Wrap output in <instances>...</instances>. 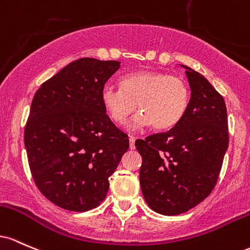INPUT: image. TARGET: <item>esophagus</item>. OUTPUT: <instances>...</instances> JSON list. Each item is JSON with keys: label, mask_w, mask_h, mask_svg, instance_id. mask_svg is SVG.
Instances as JSON below:
<instances>
[{"label": "esophagus", "mask_w": 250, "mask_h": 250, "mask_svg": "<svg viewBox=\"0 0 250 250\" xmlns=\"http://www.w3.org/2000/svg\"><path fill=\"white\" fill-rule=\"evenodd\" d=\"M134 142H136V137L131 136L130 137V148L131 150H133L134 148Z\"/></svg>", "instance_id": "1"}]
</instances>
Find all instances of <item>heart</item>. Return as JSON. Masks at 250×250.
I'll return each mask as SVG.
<instances>
[{
    "instance_id": "b5f03b06",
    "label": "heart",
    "mask_w": 250,
    "mask_h": 250,
    "mask_svg": "<svg viewBox=\"0 0 250 250\" xmlns=\"http://www.w3.org/2000/svg\"><path fill=\"white\" fill-rule=\"evenodd\" d=\"M119 87H104L103 106L117 124L125 123L138 107L140 113L130 125L132 130L150 125L158 131L170 130L183 119L189 107V86L176 75L133 72L119 80Z\"/></svg>"
}]
</instances>
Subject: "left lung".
<instances>
[{"label":"left lung","instance_id":"8db88e82","mask_svg":"<svg viewBox=\"0 0 250 250\" xmlns=\"http://www.w3.org/2000/svg\"><path fill=\"white\" fill-rule=\"evenodd\" d=\"M191 97L186 116L167 132L136 140L140 188L158 214L187 212L214 190L229 144L223 97L203 75L183 66Z\"/></svg>","mask_w":250,"mask_h":250}]
</instances>
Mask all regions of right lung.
<instances>
[{
    "mask_svg": "<svg viewBox=\"0 0 250 250\" xmlns=\"http://www.w3.org/2000/svg\"><path fill=\"white\" fill-rule=\"evenodd\" d=\"M119 68V61L79 59L44 81L33 98L24 128L28 163L38 189L60 208H97L130 146L102 103L106 81Z\"/></svg>",
    "mask_w": 250,
    "mask_h": 250,
    "instance_id": "1",
    "label": "right lung"
}]
</instances>
